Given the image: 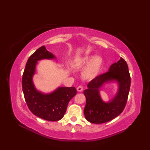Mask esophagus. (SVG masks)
I'll return each instance as SVG.
<instances>
[{
	"label": "esophagus",
	"instance_id": "34e87169",
	"mask_svg": "<svg viewBox=\"0 0 150 150\" xmlns=\"http://www.w3.org/2000/svg\"><path fill=\"white\" fill-rule=\"evenodd\" d=\"M77 90L78 92H81V91H83V88L82 86H79V87L77 88Z\"/></svg>",
	"mask_w": 150,
	"mask_h": 150
}]
</instances>
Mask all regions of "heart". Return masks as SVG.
<instances>
[{"instance_id": "b5f03b06", "label": "heart", "mask_w": 150, "mask_h": 150, "mask_svg": "<svg viewBox=\"0 0 150 150\" xmlns=\"http://www.w3.org/2000/svg\"><path fill=\"white\" fill-rule=\"evenodd\" d=\"M103 63V58L98 55H86L76 59L73 65L79 69H83V77L85 79L91 80L95 79L99 73Z\"/></svg>"}]
</instances>
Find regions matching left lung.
<instances>
[{
  "label": "left lung",
  "mask_w": 150,
  "mask_h": 150,
  "mask_svg": "<svg viewBox=\"0 0 150 150\" xmlns=\"http://www.w3.org/2000/svg\"><path fill=\"white\" fill-rule=\"evenodd\" d=\"M116 81L119 88L112 100L104 102L100 95V89L106 83ZM130 75L126 61L120 60L110 65L108 71L95 77L88 83L84 91L86 105L84 109L85 118L91 123L107 122L120 115L127 103L130 88Z\"/></svg>",
  "instance_id": "obj_1"
}]
</instances>
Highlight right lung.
Masks as SVG:
<instances>
[{"label":"right lung","instance_id":"obj_1","mask_svg":"<svg viewBox=\"0 0 150 150\" xmlns=\"http://www.w3.org/2000/svg\"><path fill=\"white\" fill-rule=\"evenodd\" d=\"M55 58L45 46L38 48L28 59L22 81L24 98L30 110L38 117L53 122L63 117L69 100L77 94L74 87H58L50 93H43L35 88L33 76L38 62Z\"/></svg>","mask_w":150,"mask_h":150}]
</instances>
